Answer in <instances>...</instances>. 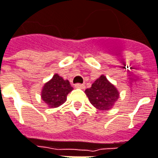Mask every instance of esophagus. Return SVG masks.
<instances>
[{"mask_svg": "<svg viewBox=\"0 0 158 158\" xmlns=\"http://www.w3.org/2000/svg\"><path fill=\"white\" fill-rule=\"evenodd\" d=\"M75 88L84 89V88H85V85H84V84H76V85H75Z\"/></svg>", "mask_w": 158, "mask_h": 158, "instance_id": "obj_1", "label": "esophagus"}]
</instances>
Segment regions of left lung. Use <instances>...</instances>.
I'll return each mask as SVG.
<instances>
[{
  "label": "left lung",
  "mask_w": 158,
  "mask_h": 158,
  "mask_svg": "<svg viewBox=\"0 0 158 158\" xmlns=\"http://www.w3.org/2000/svg\"><path fill=\"white\" fill-rule=\"evenodd\" d=\"M85 93L91 105L100 111H107L113 108L120 98V93L116 87L112 84L105 75H101L87 88Z\"/></svg>",
  "instance_id": "8db88e82"
}]
</instances>
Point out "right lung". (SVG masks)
Wrapping results in <instances>:
<instances>
[{
	"label": "right lung",
	"instance_id": "1",
	"mask_svg": "<svg viewBox=\"0 0 158 158\" xmlns=\"http://www.w3.org/2000/svg\"><path fill=\"white\" fill-rule=\"evenodd\" d=\"M72 89L69 80L56 73L43 86L41 98L49 108H56L66 102L67 96Z\"/></svg>",
	"mask_w": 158,
	"mask_h": 158
}]
</instances>
